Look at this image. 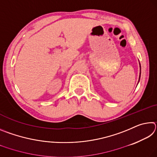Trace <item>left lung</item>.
<instances>
[{
    "instance_id": "8db88e82",
    "label": "left lung",
    "mask_w": 157,
    "mask_h": 157,
    "mask_svg": "<svg viewBox=\"0 0 157 157\" xmlns=\"http://www.w3.org/2000/svg\"><path fill=\"white\" fill-rule=\"evenodd\" d=\"M139 79H140V78H139Z\"/></svg>"
}]
</instances>
